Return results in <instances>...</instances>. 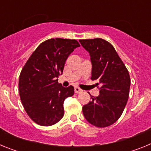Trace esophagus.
<instances>
[{"label":"esophagus","mask_w":151,"mask_h":151,"mask_svg":"<svg viewBox=\"0 0 151 151\" xmlns=\"http://www.w3.org/2000/svg\"><path fill=\"white\" fill-rule=\"evenodd\" d=\"M75 92H76V94H79V93L82 92V90L78 87H75Z\"/></svg>","instance_id":"obj_1"}]
</instances>
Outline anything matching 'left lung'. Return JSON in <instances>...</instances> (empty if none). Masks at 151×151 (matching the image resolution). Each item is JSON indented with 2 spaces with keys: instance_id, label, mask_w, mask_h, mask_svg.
Instances as JSON below:
<instances>
[{
  "instance_id": "1",
  "label": "left lung",
  "mask_w": 151,
  "mask_h": 151,
  "mask_svg": "<svg viewBox=\"0 0 151 151\" xmlns=\"http://www.w3.org/2000/svg\"><path fill=\"white\" fill-rule=\"evenodd\" d=\"M88 51L92 64L91 79L97 81L99 96L82 107L86 120L96 127L113 125L121 116L127 104L131 80L129 71L113 45L102 39L79 40Z\"/></svg>"
}]
</instances>
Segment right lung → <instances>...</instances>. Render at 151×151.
<instances>
[{"label": "right lung", "mask_w": 151, "mask_h": 151, "mask_svg": "<svg viewBox=\"0 0 151 151\" xmlns=\"http://www.w3.org/2000/svg\"><path fill=\"white\" fill-rule=\"evenodd\" d=\"M80 45L75 39L50 38L40 44L22 68L19 91L24 109L35 123L50 126L64 115L63 102L74 88L63 87L58 77L66 59Z\"/></svg>", "instance_id": "1"}]
</instances>
